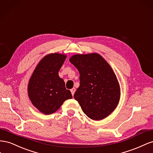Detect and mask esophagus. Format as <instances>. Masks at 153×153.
Returning a JSON list of instances; mask_svg holds the SVG:
<instances>
[{
	"label": "esophagus",
	"mask_w": 153,
	"mask_h": 153,
	"mask_svg": "<svg viewBox=\"0 0 153 153\" xmlns=\"http://www.w3.org/2000/svg\"><path fill=\"white\" fill-rule=\"evenodd\" d=\"M71 93H72V96L74 95V93H75V91H76V88H73L72 89H71Z\"/></svg>",
	"instance_id": "1"
}]
</instances>
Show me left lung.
I'll list each match as a JSON object with an SVG mask.
<instances>
[{
	"mask_svg": "<svg viewBox=\"0 0 153 153\" xmlns=\"http://www.w3.org/2000/svg\"><path fill=\"white\" fill-rule=\"evenodd\" d=\"M70 62L79 72V87L74 97L90 119L102 120L115 110L120 87L115 73L98 54H77Z\"/></svg>",
	"mask_w": 153,
	"mask_h": 153,
	"instance_id": "left-lung-1",
	"label": "left lung"
}]
</instances>
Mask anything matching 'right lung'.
Segmentation results:
<instances>
[{"instance_id":"add662e5","label":"right lung","mask_w":153,"mask_h":153,"mask_svg":"<svg viewBox=\"0 0 153 153\" xmlns=\"http://www.w3.org/2000/svg\"><path fill=\"white\" fill-rule=\"evenodd\" d=\"M66 56L51 54L37 65L28 85V95L33 105L46 115L57 111L65 100L72 99L71 91L65 88L58 75Z\"/></svg>"}]
</instances>
